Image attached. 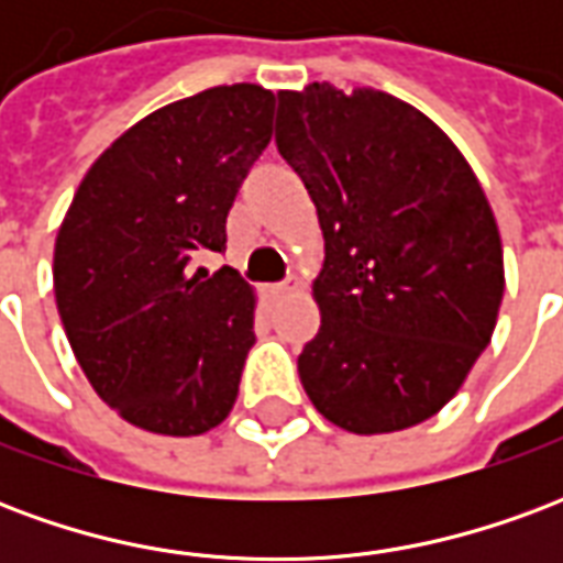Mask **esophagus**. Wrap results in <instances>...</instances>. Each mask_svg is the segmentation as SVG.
<instances>
[{
    "instance_id": "esophagus-1",
    "label": "esophagus",
    "mask_w": 563,
    "mask_h": 563,
    "mask_svg": "<svg viewBox=\"0 0 563 563\" xmlns=\"http://www.w3.org/2000/svg\"><path fill=\"white\" fill-rule=\"evenodd\" d=\"M298 289H301V280H298V277H286V280L274 286V295H289L298 292Z\"/></svg>"
}]
</instances>
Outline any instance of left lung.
Returning <instances> with one entry per match:
<instances>
[{"label": "left lung", "instance_id": "8db88e82", "mask_svg": "<svg viewBox=\"0 0 563 563\" xmlns=\"http://www.w3.org/2000/svg\"><path fill=\"white\" fill-rule=\"evenodd\" d=\"M277 150L325 238L307 398L350 434L440 413L492 341L504 246L483 184L434 120L374 87L277 92Z\"/></svg>", "mask_w": 563, "mask_h": 563}]
</instances>
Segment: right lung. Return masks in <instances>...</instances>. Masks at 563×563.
I'll return each mask as SVG.
<instances>
[{"label":"right lung","mask_w":563,"mask_h":563,"mask_svg":"<svg viewBox=\"0 0 563 563\" xmlns=\"http://www.w3.org/2000/svg\"><path fill=\"white\" fill-rule=\"evenodd\" d=\"M274 92L210 87L114 139L84 174L54 244L63 329L96 395L150 434L198 437L232 413L256 343V289L196 268L268 147Z\"/></svg>","instance_id":"obj_1"}]
</instances>
